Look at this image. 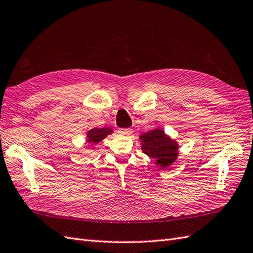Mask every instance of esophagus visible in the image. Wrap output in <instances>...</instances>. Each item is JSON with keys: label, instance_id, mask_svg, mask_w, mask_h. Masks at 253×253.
<instances>
[{"label": "esophagus", "instance_id": "esophagus-1", "mask_svg": "<svg viewBox=\"0 0 253 253\" xmlns=\"http://www.w3.org/2000/svg\"><path fill=\"white\" fill-rule=\"evenodd\" d=\"M119 133L122 134V135H126V137H128V135H130L132 133V130H131V129H129V128H122L119 130Z\"/></svg>", "mask_w": 253, "mask_h": 253}]
</instances>
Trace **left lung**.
Masks as SVG:
<instances>
[{
	"instance_id": "1",
	"label": "left lung",
	"mask_w": 253,
	"mask_h": 253,
	"mask_svg": "<svg viewBox=\"0 0 253 253\" xmlns=\"http://www.w3.org/2000/svg\"><path fill=\"white\" fill-rule=\"evenodd\" d=\"M140 140L142 152L155 159V164L160 169L171 166L178 157L177 142L171 139L163 129L156 128L142 133Z\"/></svg>"
}]
</instances>
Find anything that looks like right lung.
I'll return each instance as SVG.
<instances>
[{"mask_svg": "<svg viewBox=\"0 0 253 253\" xmlns=\"http://www.w3.org/2000/svg\"><path fill=\"white\" fill-rule=\"evenodd\" d=\"M113 130L109 127L103 128H93L86 132V141L88 144H98L101 140L107 138L109 134H111ZM94 148V147H93Z\"/></svg>", "mask_w": 253, "mask_h": 253, "instance_id": "obj_1", "label": "right lung"}]
</instances>
